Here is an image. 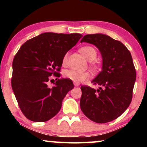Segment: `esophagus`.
<instances>
[{
	"label": "esophagus",
	"instance_id": "1",
	"mask_svg": "<svg viewBox=\"0 0 147 147\" xmlns=\"http://www.w3.org/2000/svg\"><path fill=\"white\" fill-rule=\"evenodd\" d=\"M74 86H76V87H78V86H80V84L78 83H76V82H74Z\"/></svg>",
	"mask_w": 147,
	"mask_h": 147
}]
</instances>
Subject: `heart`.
<instances>
[{
  "instance_id": "1",
  "label": "heart",
  "mask_w": 147,
  "mask_h": 147,
  "mask_svg": "<svg viewBox=\"0 0 147 147\" xmlns=\"http://www.w3.org/2000/svg\"><path fill=\"white\" fill-rule=\"evenodd\" d=\"M80 52L84 57L89 61H92L97 57V51L91 46H85L80 49ZM68 54L65 53L62 59V64L65 65L67 61ZM64 77L76 83H81L90 78V74L88 71H80L75 69H67L63 73Z\"/></svg>"
}]
</instances>
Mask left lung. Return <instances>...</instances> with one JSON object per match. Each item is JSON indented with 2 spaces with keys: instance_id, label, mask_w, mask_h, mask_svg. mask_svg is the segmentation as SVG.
Returning a JSON list of instances; mask_svg holds the SVG:
<instances>
[{
  "instance_id": "left-lung-1",
  "label": "left lung",
  "mask_w": 147,
  "mask_h": 147,
  "mask_svg": "<svg viewBox=\"0 0 147 147\" xmlns=\"http://www.w3.org/2000/svg\"><path fill=\"white\" fill-rule=\"evenodd\" d=\"M82 42L93 44L102 57V69L92 81L97 90L82 86L80 108L92 121L106 123L121 115L132 101L136 70L129 50L104 34L86 35Z\"/></svg>"
}]
</instances>
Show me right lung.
Listing matches in <instances>:
<instances>
[{
  "mask_svg": "<svg viewBox=\"0 0 147 147\" xmlns=\"http://www.w3.org/2000/svg\"><path fill=\"white\" fill-rule=\"evenodd\" d=\"M82 37L80 33L47 32L20 47L13 61L11 86L20 109L29 120L45 122L59 112L64 97L74 87L73 82L58 79L52 88L47 82L60 71L63 56Z\"/></svg>",
  "mask_w": 147,
  "mask_h": 147,
  "instance_id": "1",
  "label": "right lung"
}]
</instances>
